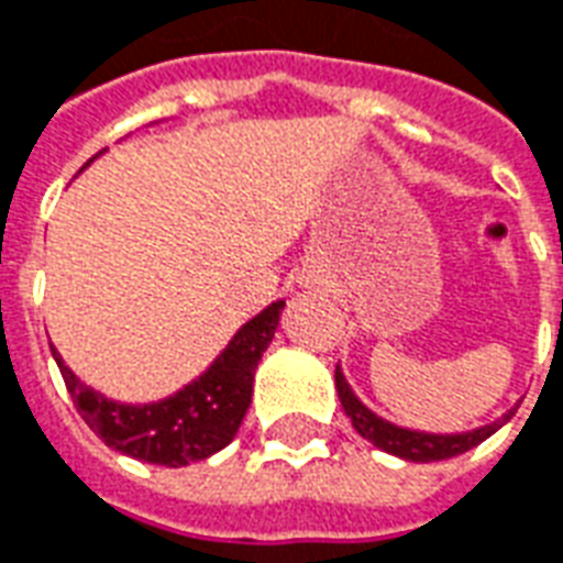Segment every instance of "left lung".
I'll return each mask as SVG.
<instances>
[{
	"mask_svg": "<svg viewBox=\"0 0 563 563\" xmlns=\"http://www.w3.org/2000/svg\"><path fill=\"white\" fill-rule=\"evenodd\" d=\"M335 388L338 397H341V407H344L346 418L353 421L356 433L367 442H374L379 451L386 454H395L400 460H409V463H433V460H448L457 457V454H466L468 448L481 445L484 439H489L496 433L498 427L507 424L514 409L505 412V416L493 421L487 427H477V430H468V433H424V430H409V427H397L386 418H379L377 412L371 409L353 395V388L341 374V367H335Z\"/></svg>",
	"mask_w": 563,
	"mask_h": 563,
	"instance_id": "1",
	"label": "left lung"
}]
</instances>
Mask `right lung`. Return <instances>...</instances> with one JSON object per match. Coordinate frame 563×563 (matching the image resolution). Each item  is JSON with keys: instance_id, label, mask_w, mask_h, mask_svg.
Listing matches in <instances>:
<instances>
[{"instance_id": "right-lung-1", "label": "right lung", "mask_w": 563, "mask_h": 563, "mask_svg": "<svg viewBox=\"0 0 563 563\" xmlns=\"http://www.w3.org/2000/svg\"><path fill=\"white\" fill-rule=\"evenodd\" d=\"M88 163H95V156ZM282 308L285 299L266 306L236 329V335L201 377L154 404L109 400L76 377L56 346L49 350L74 397L76 412L106 445L142 463L180 468L217 454L236 437L252 404L255 367L276 335Z\"/></svg>"}]
</instances>
